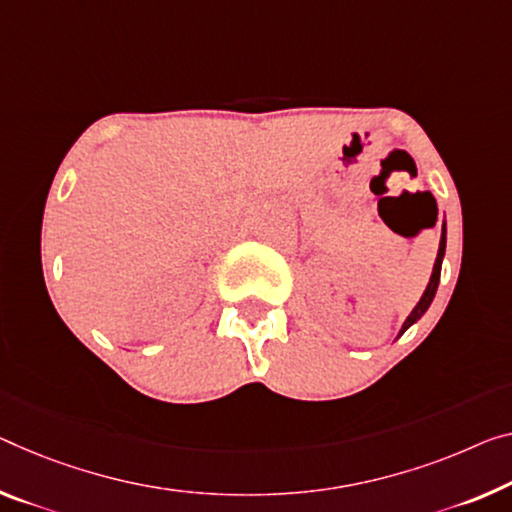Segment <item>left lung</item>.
I'll return each mask as SVG.
<instances>
[{
    "label": "left lung",
    "mask_w": 512,
    "mask_h": 512,
    "mask_svg": "<svg viewBox=\"0 0 512 512\" xmlns=\"http://www.w3.org/2000/svg\"><path fill=\"white\" fill-rule=\"evenodd\" d=\"M444 251H446V224H444V231H442V240H439L437 261H435V267H432V274H430V281H428L426 293L421 295L419 304H416V306H414V311L410 313V316H407L403 329H400V334H403L405 329L410 327V325H414V322L419 320V318L423 316V313L428 311V306H430V302H432V297H435V293H437V286H439V272H442V258H444Z\"/></svg>",
    "instance_id": "8db88e82"
}]
</instances>
